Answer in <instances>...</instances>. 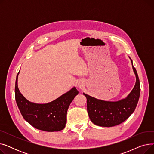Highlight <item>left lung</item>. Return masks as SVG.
<instances>
[{
  "label": "left lung",
  "instance_id": "1",
  "mask_svg": "<svg viewBox=\"0 0 154 154\" xmlns=\"http://www.w3.org/2000/svg\"><path fill=\"white\" fill-rule=\"evenodd\" d=\"M130 59L136 77V82L126 98L116 102L105 101L83 93L87 98L88 116L94 124L107 127L116 126L124 122L134 112L139 99L140 88L138 74L133 66L132 59Z\"/></svg>",
  "mask_w": 154,
  "mask_h": 154
}]
</instances>
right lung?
Segmentation results:
<instances>
[{
	"instance_id": "add662e5",
	"label": "right lung",
	"mask_w": 154,
	"mask_h": 154,
	"mask_svg": "<svg viewBox=\"0 0 154 154\" xmlns=\"http://www.w3.org/2000/svg\"><path fill=\"white\" fill-rule=\"evenodd\" d=\"M17 75L15 85V96L22 116L27 122L38 130L57 132L65 128L69 107L79 94L75 87L57 99L47 103H35L27 100L20 92Z\"/></svg>"
}]
</instances>
